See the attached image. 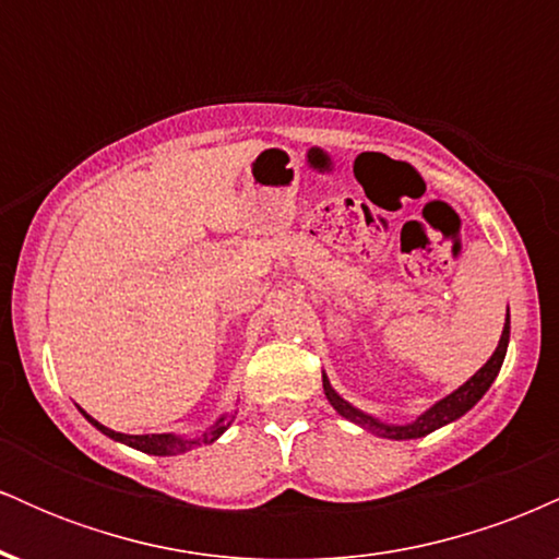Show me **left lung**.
<instances>
[{"label": "left lung", "mask_w": 559, "mask_h": 559, "mask_svg": "<svg viewBox=\"0 0 559 559\" xmlns=\"http://www.w3.org/2000/svg\"><path fill=\"white\" fill-rule=\"evenodd\" d=\"M507 342H510V312H507V323H504L502 338H499L497 352H493V355L489 357V362H486L484 368H480L478 373L471 378V381H465L457 391H452V394L444 396V400L436 402L431 409H426V413H423L418 420L404 423V426H389V423L370 418V415H365L357 407H352L349 402H344L342 396H338L336 391L331 389L329 378H325V376H323V391H325V396H329V402L333 404V409H336L338 415H344L346 420L357 423V426L368 428V431L383 436V439H396V441L420 439V436L431 433V431H436V428H441V426H447V423L457 420L460 415H465L467 409H471L473 404H476L480 396L489 391L493 378H497L499 368H502V362H504Z\"/></svg>", "instance_id": "8db88e82"}]
</instances>
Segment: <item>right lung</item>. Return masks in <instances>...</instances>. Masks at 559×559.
<instances>
[{
    "label": "right lung",
    "instance_id": "add662e5",
    "mask_svg": "<svg viewBox=\"0 0 559 559\" xmlns=\"http://www.w3.org/2000/svg\"><path fill=\"white\" fill-rule=\"evenodd\" d=\"M83 418H86L92 426L99 428L102 433L110 436L115 441H123V444L139 449V452H146V454H157V457H170V454H183L189 452V449L194 447H202V444H213V441L221 436L226 428L230 426V418H221L215 423L210 431H204L202 436H191V439H186V436H176V433H144V436H128V433H118L112 431V428H105L102 423H96L92 415L83 413Z\"/></svg>",
    "mask_w": 559,
    "mask_h": 559
}]
</instances>
